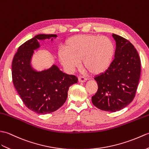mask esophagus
<instances>
[{
    "label": "esophagus",
    "mask_w": 149,
    "mask_h": 149,
    "mask_svg": "<svg viewBox=\"0 0 149 149\" xmlns=\"http://www.w3.org/2000/svg\"><path fill=\"white\" fill-rule=\"evenodd\" d=\"M87 78H86L84 77H82V76L78 77V81H80V82H85V81H87Z\"/></svg>",
    "instance_id": "1"
}]
</instances>
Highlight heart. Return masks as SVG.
Listing matches in <instances>:
<instances>
[{
	"label": "heart",
	"mask_w": 149,
	"mask_h": 149,
	"mask_svg": "<svg viewBox=\"0 0 149 149\" xmlns=\"http://www.w3.org/2000/svg\"><path fill=\"white\" fill-rule=\"evenodd\" d=\"M65 51L58 52V57L66 68L72 70L79 61L90 73L101 74L111 64L115 53L113 42L107 36L77 35L69 38L65 43Z\"/></svg>",
	"instance_id": "obj_1"
}]
</instances>
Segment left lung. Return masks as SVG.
<instances>
[{
    "instance_id": "obj_1",
    "label": "left lung",
    "mask_w": 149,
    "mask_h": 149,
    "mask_svg": "<svg viewBox=\"0 0 149 149\" xmlns=\"http://www.w3.org/2000/svg\"><path fill=\"white\" fill-rule=\"evenodd\" d=\"M112 36L116 41L115 58L104 73L94 78L98 89L92 102L101 110L115 112L127 107L134 99L140 80L141 61L130 41L115 34Z\"/></svg>"
}]
</instances>
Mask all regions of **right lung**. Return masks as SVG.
Instances as JSON below:
<instances>
[{"instance_id": "add662e5", "label": "right lung", "mask_w": 149, "mask_h": 149, "mask_svg": "<svg viewBox=\"0 0 149 149\" xmlns=\"http://www.w3.org/2000/svg\"><path fill=\"white\" fill-rule=\"evenodd\" d=\"M57 38L55 34H39L22 44L12 62V79L22 101L29 110L38 114L56 111L67 100L69 88L78 82L74 75L64 73L57 66L42 71L31 67L34 50L39 47L38 40Z\"/></svg>"}]
</instances>
